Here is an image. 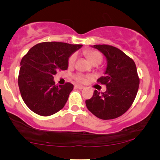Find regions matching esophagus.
Segmentation results:
<instances>
[{"label":"esophagus","instance_id":"esophagus-1","mask_svg":"<svg viewBox=\"0 0 160 160\" xmlns=\"http://www.w3.org/2000/svg\"><path fill=\"white\" fill-rule=\"evenodd\" d=\"M75 87L76 89H82L84 88V86H82V85H78V84H76Z\"/></svg>","mask_w":160,"mask_h":160}]
</instances>
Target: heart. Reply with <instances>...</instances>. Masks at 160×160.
I'll use <instances>...</instances> for the list:
<instances>
[{"instance_id": "obj_1", "label": "heart", "mask_w": 160, "mask_h": 160, "mask_svg": "<svg viewBox=\"0 0 160 160\" xmlns=\"http://www.w3.org/2000/svg\"><path fill=\"white\" fill-rule=\"evenodd\" d=\"M85 55L87 57V58L89 59V60L92 63L93 65L98 64L100 65L102 61V55L100 52L98 51H94V50H88V51L84 52ZM76 58L77 55L76 54H73L68 59V65H73L75 63L76 60ZM88 76H86L83 75L82 73H78L75 76V78L76 81H78V82H84L86 81V78Z\"/></svg>"}]
</instances>
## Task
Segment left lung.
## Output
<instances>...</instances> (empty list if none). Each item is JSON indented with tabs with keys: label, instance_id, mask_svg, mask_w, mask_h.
Returning a JSON list of instances; mask_svg holds the SVG:
<instances>
[{
	"label": "left lung",
	"instance_id": "1",
	"mask_svg": "<svg viewBox=\"0 0 160 160\" xmlns=\"http://www.w3.org/2000/svg\"><path fill=\"white\" fill-rule=\"evenodd\" d=\"M91 47L106 57L105 75L98 78V82L106 85V91L100 94L95 90L92 98L85 101L86 106L100 119H115L130 108L136 97L140 83L136 65L118 48L106 44Z\"/></svg>",
	"mask_w": 160,
	"mask_h": 160
}]
</instances>
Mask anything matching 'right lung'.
Segmentation results:
<instances>
[{
    "instance_id": "add662e5",
    "label": "right lung",
    "mask_w": 160,
    "mask_h": 160,
    "mask_svg": "<svg viewBox=\"0 0 160 160\" xmlns=\"http://www.w3.org/2000/svg\"><path fill=\"white\" fill-rule=\"evenodd\" d=\"M82 45L62 42H43L35 45L20 62L18 85L22 100L37 114L47 117L65 106L73 85L57 86L54 75L67 70L68 59Z\"/></svg>"
}]
</instances>
